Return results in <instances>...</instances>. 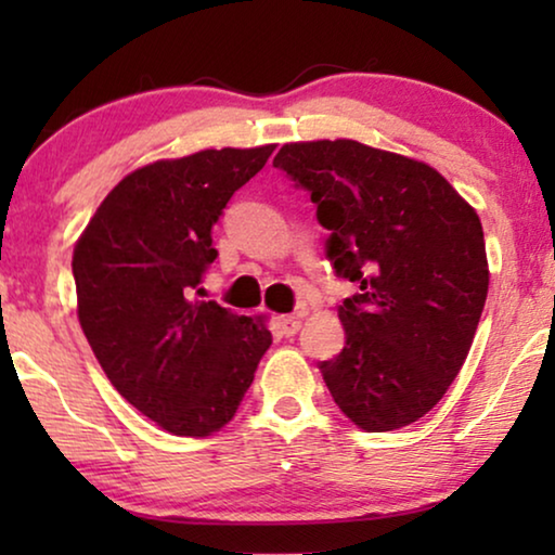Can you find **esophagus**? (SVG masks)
I'll return each mask as SVG.
<instances>
[{
	"label": "esophagus",
	"instance_id": "obj_1",
	"mask_svg": "<svg viewBox=\"0 0 555 555\" xmlns=\"http://www.w3.org/2000/svg\"><path fill=\"white\" fill-rule=\"evenodd\" d=\"M278 331H280V336H285V338L295 336V333L300 331V315H283L278 321Z\"/></svg>",
	"mask_w": 555,
	"mask_h": 555
}]
</instances>
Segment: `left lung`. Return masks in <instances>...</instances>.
I'll return each mask as SVG.
<instances>
[{"mask_svg": "<svg viewBox=\"0 0 555 555\" xmlns=\"http://www.w3.org/2000/svg\"><path fill=\"white\" fill-rule=\"evenodd\" d=\"M272 166L310 194L336 275L359 283L338 306L344 351L318 363L333 401L366 431L406 427L473 346L490 283L480 217L431 166L359 141L285 143Z\"/></svg>", "mask_w": 555, "mask_h": 555, "instance_id": "obj_1", "label": "left lung"}]
</instances>
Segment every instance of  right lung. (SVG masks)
<instances>
[{"instance_id":"1","label":"right lung","mask_w":555,"mask_h":555,"mask_svg":"<svg viewBox=\"0 0 555 555\" xmlns=\"http://www.w3.org/2000/svg\"><path fill=\"white\" fill-rule=\"evenodd\" d=\"M275 146L207 149L128 173L73 253L78 318L120 397L179 437H207L237 412L270 331L196 300L217 260L211 227Z\"/></svg>"}]
</instances>
